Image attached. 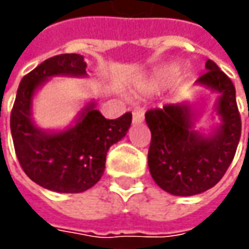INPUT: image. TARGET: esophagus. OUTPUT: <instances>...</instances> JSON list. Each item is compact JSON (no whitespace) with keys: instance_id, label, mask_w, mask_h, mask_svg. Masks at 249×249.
<instances>
[{"instance_id":"1","label":"esophagus","mask_w":249,"mask_h":249,"mask_svg":"<svg viewBox=\"0 0 249 249\" xmlns=\"http://www.w3.org/2000/svg\"><path fill=\"white\" fill-rule=\"evenodd\" d=\"M144 120V110L142 109H134L133 110V122L134 123H140Z\"/></svg>"}]
</instances>
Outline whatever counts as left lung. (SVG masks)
Segmentation results:
<instances>
[{
  "label": "left lung",
  "mask_w": 249,
  "mask_h": 249,
  "mask_svg": "<svg viewBox=\"0 0 249 249\" xmlns=\"http://www.w3.org/2000/svg\"><path fill=\"white\" fill-rule=\"evenodd\" d=\"M196 83L219 91L216 109L220 126L209 136L193 130L194 113L187 104H169L147 110L151 130L148 166L162 190L173 196H196L212 188L225 176L241 137V118L233 82L208 59Z\"/></svg>",
  "instance_id": "8db88e82"
}]
</instances>
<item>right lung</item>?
I'll return each instance as SVG.
<instances>
[{
	"label": "right lung",
	"mask_w": 249,
	"mask_h": 249,
	"mask_svg": "<svg viewBox=\"0 0 249 249\" xmlns=\"http://www.w3.org/2000/svg\"><path fill=\"white\" fill-rule=\"evenodd\" d=\"M87 63L79 53H61L40 63L19 84L11 112L15 152L23 172L38 186L56 193H83L104 175L107 152L122 140L131 113L105 119L95 104L82 110L74 126L47 133L32 120L34 91L53 76H86Z\"/></svg>",
	"instance_id": "right-lung-1"
}]
</instances>
